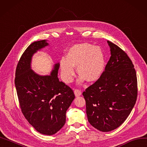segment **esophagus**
<instances>
[{
	"label": "esophagus",
	"mask_w": 147,
	"mask_h": 147,
	"mask_svg": "<svg viewBox=\"0 0 147 147\" xmlns=\"http://www.w3.org/2000/svg\"><path fill=\"white\" fill-rule=\"evenodd\" d=\"M74 94L75 95V96H79L82 94V92H81V91L79 90H74Z\"/></svg>",
	"instance_id": "1"
}]
</instances>
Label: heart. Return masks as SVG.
Here are the masks:
<instances>
[{"instance_id": "b5f03b06", "label": "heart", "mask_w": 147, "mask_h": 147, "mask_svg": "<svg viewBox=\"0 0 147 147\" xmlns=\"http://www.w3.org/2000/svg\"><path fill=\"white\" fill-rule=\"evenodd\" d=\"M60 69L62 80L65 83L72 82L75 75V67L80 74L78 84L86 79L94 82L101 77L105 69V56L101 47L89 43L74 45L69 50L67 57L60 61Z\"/></svg>"}]
</instances>
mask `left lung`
<instances>
[{
  "label": "left lung",
  "instance_id": "left-lung-1",
  "mask_svg": "<svg viewBox=\"0 0 147 147\" xmlns=\"http://www.w3.org/2000/svg\"><path fill=\"white\" fill-rule=\"evenodd\" d=\"M111 57L105 71L83 93L88 121L101 132H109L124 122L136 104L137 80L128 55L109 41Z\"/></svg>",
  "mask_w": 147,
  "mask_h": 147
}]
</instances>
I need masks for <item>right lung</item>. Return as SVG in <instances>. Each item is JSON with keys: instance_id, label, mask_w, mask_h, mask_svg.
<instances>
[{"instance_id": "add662e5", "label": "right lung", "mask_w": 147, "mask_h": 147, "mask_svg": "<svg viewBox=\"0 0 147 147\" xmlns=\"http://www.w3.org/2000/svg\"><path fill=\"white\" fill-rule=\"evenodd\" d=\"M47 40L35 41L22 54L15 72V85L22 113L40 134L52 136L66 121V111L75 98L72 90L57 77L59 63L49 75H39L31 69L33 55L49 46Z\"/></svg>"}]
</instances>
